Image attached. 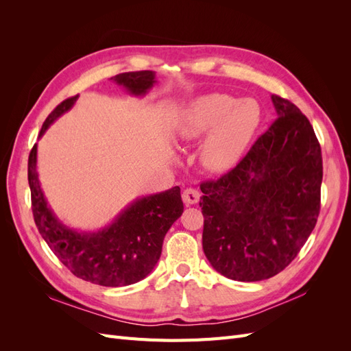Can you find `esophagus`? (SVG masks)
<instances>
[{"label": "esophagus", "mask_w": 351, "mask_h": 351, "mask_svg": "<svg viewBox=\"0 0 351 351\" xmlns=\"http://www.w3.org/2000/svg\"><path fill=\"white\" fill-rule=\"evenodd\" d=\"M182 196H183V202L186 205H195V204H197L199 199H200V193L197 192L196 189H192V187L186 189Z\"/></svg>", "instance_id": "obj_1"}]
</instances>
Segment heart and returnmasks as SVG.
Instances as JSON below:
<instances>
[{
	"mask_svg": "<svg viewBox=\"0 0 351 351\" xmlns=\"http://www.w3.org/2000/svg\"><path fill=\"white\" fill-rule=\"evenodd\" d=\"M261 123V108L250 98L236 99L226 93L200 95L183 110L176 124L182 141L205 136L199 158L210 173L234 167L252 143Z\"/></svg>",
	"mask_w": 351,
	"mask_h": 351,
	"instance_id": "1",
	"label": "heart"
}]
</instances>
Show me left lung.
Here are the masks:
<instances>
[{"mask_svg":"<svg viewBox=\"0 0 351 351\" xmlns=\"http://www.w3.org/2000/svg\"><path fill=\"white\" fill-rule=\"evenodd\" d=\"M277 120L236 168L200 186L205 256L224 277L253 282L281 272L313 231L322 155L294 104L272 95Z\"/></svg>","mask_w":351,"mask_h":351,"instance_id":"1","label":"left lung"}]
</instances>
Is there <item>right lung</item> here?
<instances>
[{"label": "right lung", "mask_w": 351, "mask_h": 351, "mask_svg": "<svg viewBox=\"0 0 351 351\" xmlns=\"http://www.w3.org/2000/svg\"><path fill=\"white\" fill-rule=\"evenodd\" d=\"M133 97H145L156 83L155 71H129L111 77ZM79 95L62 101L39 132V139L58 117L76 104ZM32 210L42 239L77 278L104 287L139 282L155 268L162 252L167 231L183 214L180 187L134 199L108 226L82 231L64 224L52 210L38 176V145L27 162Z\"/></svg>", "instance_id": "right-lung-1"}]
</instances>
